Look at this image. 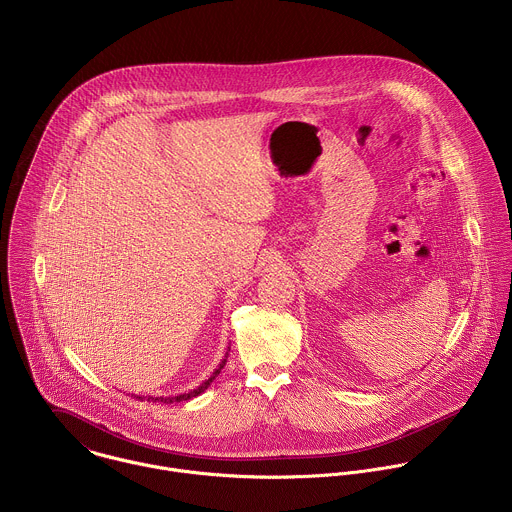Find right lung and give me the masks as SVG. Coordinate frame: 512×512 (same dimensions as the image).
<instances>
[{
	"label": "right lung",
	"instance_id": "obj_1",
	"mask_svg": "<svg viewBox=\"0 0 512 512\" xmlns=\"http://www.w3.org/2000/svg\"><path fill=\"white\" fill-rule=\"evenodd\" d=\"M225 362H227V352H225V358L219 362V366L215 368V372L202 382L198 388H194V390H190V392H186V394H180V396H170V398H164V396H160V398H152V396H148V398H142V396H136L138 400H148V402H162V404H174V402H188V400H192V398H196V396H200L202 392L207 390V386L219 376V372H221V368L225 366Z\"/></svg>",
	"mask_w": 512,
	"mask_h": 512
}]
</instances>
